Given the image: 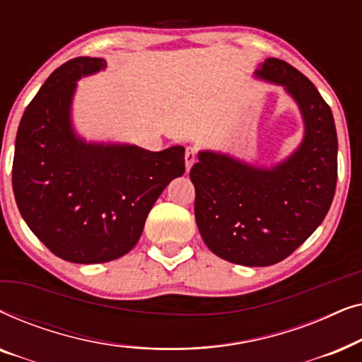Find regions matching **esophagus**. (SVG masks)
Here are the masks:
<instances>
[{
    "mask_svg": "<svg viewBox=\"0 0 362 362\" xmlns=\"http://www.w3.org/2000/svg\"><path fill=\"white\" fill-rule=\"evenodd\" d=\"M197 160V153H196V148L192 146H187L186 148V153H185V161H186V170L189 171L191 166L194 165Z\"/></svg>",
    "mask_w": 362,
    "mask_h": 362,
    "instance_id": "34e87169",
    "label": "esophagus"
}]
</instances>
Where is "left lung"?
Instances as JSON below:
<instances>
[{
    "mask_svg": "<svg viewBox=\"0 0 362 362\" xmlns=\"http://www.w3.org/2000/svg\"><path fill=\"white\" fill-rule=\"evenodd\" d=\"M255 76L284 86L298 103L305 138L274 168H257L229 155L201 151L189 177L202 240L232 264L267 267L284 260L328 214L338 180L333 113L300 71L270 57Z\"/></svg>",
    "mask_w": 362,
    "mask_h": 362,
    "instance_id": "8db88e82",
    "label": "left lung"
}]
</instances>
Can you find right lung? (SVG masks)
<instances>
[{
	"label": "right lung",
	"mask_w": 362,
	"mask_h": 362,
	"mask_svg": "<svg viewBox=\"0 0 362 362\" xmlns=\"http://www.w3.org/2000/svg\"><path fill=\"white\" fill-rule=\"evenodd\" d=\"M105 67L98 57L57 67L24 110L14 145L13 191L23 219L54 255L74 264L128 254L153 204L185 173L182 146L155 153L76 135L71 105L77 81Z\"/></svg>",
	"instance_id": "right-lung-1"
}]
</instances>
